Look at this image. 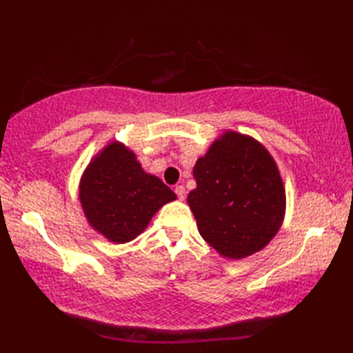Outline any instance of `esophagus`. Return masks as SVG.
<instances>
[{
    "instance_id": "1",
    "label": "esophagus",
    "mask_w": 353,
    "mask_h": 353,
    "mask_svg": "<svg viewBox=\"0 0 353 353\" xmlns=\"http://www.w3.org/2000/svg\"><path fill=\"white\" fill-rule=\"evenodd\" d=\"M174 191H176V194H177L179 200H185V197H186V190H185L183 185H177Z\"/></svg>"
}]
</instances>
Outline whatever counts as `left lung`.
<instances>
[{"instance_id": "1", "label": "left lung", "mask_w": 353, "mask_h": 353, "mask_svg": "<svg viewBox=\"0 0 353 353\" xmlns=\"http://www.w3.org/2000/svg\"><path fill=\"white\" fill-rule=\"evenodd\" d=\"M188 196L205 241L223 258L243 259L279 232L287 197L279 168L259 141L234 130L216 138L192 170Z\"/></svg>"}]
</instances>
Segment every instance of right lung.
<instances>
[{
  "mask_svg": "<svg viewBox=\"0 0 353 353\" xmlns=\"http://www.w3.org/2000/svg\"><path fill=\"white\" fill-rule=\"evenodd\" d=\"M79 199L89 226L108 241L124 244L142 234L153 215L177 196L142 170L129 147L112 141L81 174Z\"/></svg>",
  "mask_w": 353,
  "mask_h": 353,
  "instance_id": "right-lung-1",
  "label": "right lung"
}]
</instances>
